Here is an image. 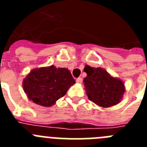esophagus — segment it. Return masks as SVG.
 <instances>
[{
    "label": "esophagus",
    "instance_id": "obj_1",
    "mask_svg": "<svg viewBox=\"0 0 147 147\" xmlns=\"http://www.w3.org/2000/svg\"><path fill=\"white\" fill-rule=\"evenodd\" d=\"M76 82L78 83V84H81L82 82V79L81 77H79L76 79Z\"/></svg>",
    "mask_w": 147,
    "mask_h": 147
}]
</instances>
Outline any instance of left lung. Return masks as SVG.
Returning <instances> with one entry per match:
<instances>
[{
	"instance_id": "8db88e82",
	"label": "left lung",
	"mask_w": 147,
	"mask_h": 147,
	"mask_svg": "<svg viewBox=\"0 0 147 147\" xmlns=\"http://www.w3.org/2000/svg\"><path fill=\"white\" fill-rule=\"evenodd\" d=\"M84 70L87 76L83 82L90 101L102 108L112 107L121 102L125 92V86L121 80L111 76L102 67L88 66Z\"/></svg>"
}]
</instances>
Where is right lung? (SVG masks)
Here are the masks:
<instances>
[{
  "label": "right lung",
  "instance_id": "add662e5",
  "mask_svg": "<svg viewBox=\"0 0 147 147\" xmlns=\"http://www.w3.org/2000/svg\"><path fill=\"white\" fill-rule=\"evenodd\" d=\"M75 83L67 68L51 65L32 70L23 79V88L30 101L49 107L64 96Z\"/></svg>",
  "mask_w": 147,
  "mask_h": 147
}]
</instances>
